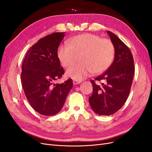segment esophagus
<instances>
[{"instance_id": "esophagus-1", "label": "esophagus", "mask_w": 152, "mask_h": 152, "mask_svg": "<svg viewBox=\"0 0 152 152\" xmlns=\"http://www.w3.org/2000/svg\"><path fill=\"white\" fill-rule=\"evenodd\" d=\"M80 81H78L77 80H73V84H80Z\"/></svg>"}]
</instances>
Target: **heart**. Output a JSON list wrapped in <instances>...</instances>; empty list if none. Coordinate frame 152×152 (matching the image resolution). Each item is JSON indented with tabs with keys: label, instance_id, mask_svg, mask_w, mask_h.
I'll list each match as a JSON object with an SVG mask.
<instances>
[{
	"label": "heart",
	"instance_id": "heart-1",
	"mask_svg": "<svg viewBox=\"0 0 152 152\" xmlns=\"http://www.w3.org/2000/svg\"><path fill=\"white\" fill-rule=\"evenodd\" d=\"M68 45H60L58 57L66 68L73 66L80 57V63L68 70L66 75L77 80L104 72L111 65L115 56V47L110 39H102L93 34L77 35L69 41Z\"/></svg>",
	"mask_w": 152,
	"mask_h": 152
}]
</instances>
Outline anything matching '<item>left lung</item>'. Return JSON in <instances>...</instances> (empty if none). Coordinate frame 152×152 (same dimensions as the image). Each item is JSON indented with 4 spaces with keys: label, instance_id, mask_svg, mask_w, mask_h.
<instances>
[{
    "label": "left lung",
    "instance_id": "1",
    "mask_svg": "<svg viewBox=\"0 0 152 152\" xmlns=\"http://www.w3.org/2000/svg\"><path fill=\"white\" fill-rule=\"evenodd\" d=\"M115 47V58L107 71L91 82L93 94L89 98L93 111L99 115H110L120 110L129 94L134 74L131 50L118 37L107 31ZM99 81L101 85H96Z\"/></svg>",
    "mask_w": 152,
    "mask_h": 152
}]
</instances>
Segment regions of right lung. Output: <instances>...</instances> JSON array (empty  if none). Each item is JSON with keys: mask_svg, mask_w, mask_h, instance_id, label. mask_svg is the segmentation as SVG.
<instances>
[{"mask_svg": "<svg viewBox=\"0 0 152 152\" xmlns=\"http://www.w3.org/2000/svg\"><path fill=\"white\" fill-rule=\"evenodd\" d=\"M65 32H55L40 39L29 49L21 66L22 87L27 100L37 112L45 116L57 114L73 87L72 79L54 84L65 73L58 49Z\"/></svg>", "mask_w": 152, "mask_h": 152, "instance_id": "obj_1", "label": "right lung"}]
</instances>
